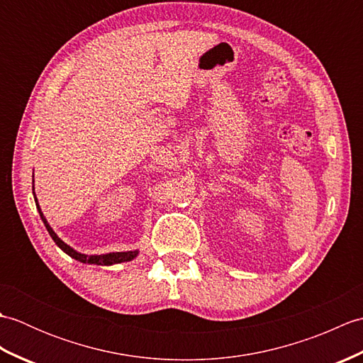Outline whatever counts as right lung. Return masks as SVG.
I'll use <instances>...</instances> for the list:
<instances>
[{
	"instance_id": "add662e5",
	"label": "right lung",
	"mask_w": 363,
	"mask_h": 363,
	"mask_svg": "<svg viewBox=\"0 0 363 363\" xmlns=\"http://www.w3.org/2000/svg\"><path fill=\"white\" fill-rule=\"evenodd\" d=\"M33 195H34V199H35V206H37V211L38 213H40V218L43 221V225L46 228V230H48V234L51 235V238L54 240V243H56L60 250H62L65 254H68L72 259L78 260V262H82V264H94V265H115V264H121V262H129L133 260L138 256V250L135 251H123V252H107V254H94V256H89V254H82L79 251L73 250L70 245H67L64 240H60V238L57 237V234L54 233L52 228L50 226V223L46 221L45 215L40 209V206H38V201H37V196H35V191H34V187H33Z\"/></svg>"
}]
</instances>
